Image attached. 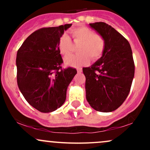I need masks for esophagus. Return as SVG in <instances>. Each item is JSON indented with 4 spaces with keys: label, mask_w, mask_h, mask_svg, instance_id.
Wrapping results in <instances>:
<instances>
[{
    "label": "esophagus",
    "mask_w": 150,
    "mask_h": 150,
    "mask_svg": "<svg viewBox=\"0 0 150 150\" xmlns=\"http://www.w3.org/2000/svg\"><path fill=\"white\" fill-rule=\"evenodd\" d=\"M77 73H82V68H77Z\"/></svg>",
    "instance_id": "obj_1"
}]
</instances>
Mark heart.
<instances>
[{
    "mask_svg": "<svg viewBox=\"0 0 150 150\" xmlns=\"http://www.w3.org/2000/svg\"><path fill=\"white\" fill-rule=\"evenodd\" d=\"M75 44H79L75 55H70L65 58V64L68 66H83L89 63L90 58L97 61L101 57L106 48V40L100 34L94 32L87 27H80L70 31ZM58 49L63 56H68L73 49V44L69 36L63 34L58 40Z\"/></svg>",
    "mask_w": 150,
    "mask_h": 150,
    "instance_id": "1",
    "label": "heart"
}]
</instances>
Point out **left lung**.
<instances>
[{
	"instance_id": "left-lung-1",
	"label": "left lung",
	"mask_w": 150,
	"mask_h": 150,
	"mask_svg": "<svg viewBox=\"0 0 150 150\" xmlns=\"http://www.w3.org/2000/svg\"><path fill=\"white\" fill-rule=\"evenodd\" d=\"M106 40L102 56L91 67L83 68L86 98L100 112H111L124 102L135 74V63L128 41L111 26L99 22L89 24Z\"/></svg>"
}]
</instances>
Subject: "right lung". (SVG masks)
Returning <instances> with one entry per match:
<instances>
[{"mask_svg":"<svg viewBox=\"0 0 150 150\" xmlns=\"http://www.w3.org/2000/svg\"><path fill=\"white\" fill-rule=\"evenodd\" d=\"M44 27L31 34L17 53V82L26 101L38 111L52 112L64 104L76 69L62 68L58 40L71 27Z\"/></svg>","mask_w":150,"mask_h":150,"instance_id":"1","label":"right lung"}]
</instances>
